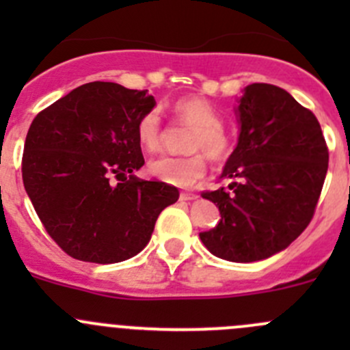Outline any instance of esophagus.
Here are the masks:
<instances>
[{"mask_svg": "<svg viewBox=\"0 0 350 350\" xmlns=\"http://www.w3.org/2000/svg\"><path fill=\"white\" fill-rule=\"evenodd\" d=\"M196 193H181V201H193L196 200Z\"/></svg>", "mask_w": 350, "mask_h": 350, "instance_id": "obj_1", "label": "esophagus"}]
</instances>
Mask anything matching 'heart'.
Listing matches in <instances>:
<instances>
[{"instance_id": "obj_1", "label": "heart", "mask_w": 350, "mask_h": 350, "mask_svg": "<svg viewBox=\"0 0 350 350\" xmlns=\"http://www.w3.org/2000/svg\"><path fill=\"white\" fill-rule=\"evenodd\" d=\"M178 123L193 126L188 135L183 157H157L150 161L149 171L161 181L179 188H189L204 178L208 171V157L224 161L232 152V139L224 126V116L210 101L200 96L179 98L172 105ZM137 139L147 152H157L162 147L164 126L159 109H149L137 123Z\"/></svg>"}]
</instances>
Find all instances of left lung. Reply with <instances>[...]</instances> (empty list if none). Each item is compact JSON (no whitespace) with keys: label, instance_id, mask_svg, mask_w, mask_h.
<instances>
[{"label":"left lung","instance_id":"obj_1","mask_svg":"<svg viewBox=\"0 0 350 350\" xmlns=\"http://www.w3.org/2000/svg\"><path fill=\"white\" fill-rule=\"evenodd\" d=\"M241 135L221 178L228 188L203 191L221 215L200 239L234 262H254L286 249L312 221L328 169L317 116L288 91L254 83L239 105Z\"/></svg>","mask_w":350,"mask_h":350}]
</instances>
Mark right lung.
<instances>
[{"instance_id": "right-lung-1", "label": "right lung", "mask_w": 350, "mask_h": 350, "mask_svg": "<svg viewBox=\"0 0 350 350\" xmlns=\"http://www.w3.org/2000/svg\"><path fill=\"white\" fill-rule=\"evenodd\" d=\"M155 105L147 90L83 84L42 109L28 129L22 178L51 239L86 262L139 254L178 188L133 176L144 165L137 123Z\"/></svg>"}]
</instances>
